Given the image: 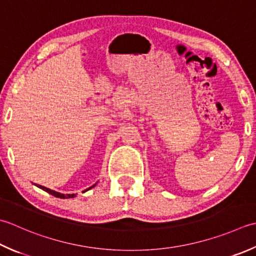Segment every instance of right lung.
I'll use <instances>...</instances> for the list:
<instances>
[{"label":"right lung","mask_w":256,"mask_h":256,"mask_svg":"<svg viewBox=\"0 0 256 256\" xmlns=\"http://www.w3.org/2000/svg\"><path fill=\"white\" fill-rule=\"evenodd\" d=\"M95 185H96V183H95L94 185H92V186H90L88 188H86L85 190V191H83V192H86V191H88V190H91V188H93ZM38 188H42L43 191H45V192H48V193H50V194H52V195H54L55 198H75L76 196V195L75 194H62V193H58V192H55V191H53V190H50V188H45V186H42V185H36Z\"/></svg>","instance_id":"1"}]
</instances>
